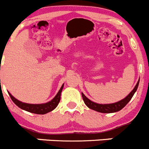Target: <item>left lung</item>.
<instances>
[{
	"label": "left lung",
	"mask_w": 149,
	"mask_h": 149,
	"mask_svg": "<svg viewBox=\"0 0 149 149\" xmlns=\"http://www.w3.org/2000/svg\"><path fill=\"white\" fill-rule=\"evenodd\" d=\"M139 82H140V79L137 81V84L135 85L134 88L133 89L132 91L123 99L120 100V101H118L116 103H113V104H97V103L93 102V101H90L89 98H87L84 93H81V95H82L83 100H84V104L88 107L90 109H93V110L96 111V112H101V113H112V112H116L120 111V109H123L126 104L129 102V101L132 99V96L134 95V93L137 91V89L138 87Z\"/></svg>",
	"instance_id": "8db88e82"
}]
</instances>
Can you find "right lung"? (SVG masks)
<instances>
[{"label": "right lung", "mask_w": 149, "mask_h": 149, "mask_svg": "<svg viewBox=\"0 0 149 149\" xmlns=\"http://www.w3.org/2000/svg\"><path fill=\"white\" fill-rule=\"evenodd\" d=\"M64 84L61 87L60 90H59L58 93L56 95V96L51 100L49 102H47L45 104H27V103H23L22 101H20L19 100L16 99L14 96L11 95V93H9V95L10 98H12V101L16 104L18 107H20V109L26 110L27 112H31V113L34 114H39V115H44L48 112H51L54 110L57 105L59 104V101H60L61 98V93L63 89Z\"/></svg>", "instance_id": "1"}]
</instances>
